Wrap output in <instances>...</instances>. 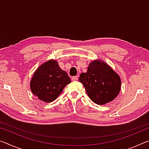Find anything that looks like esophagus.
<instances>
[{"label":"esophagus","mask_w":149,"mask_h":149,"mask_svg":"<svg viewBox=\"0 0 149 149\" xmlns=\"http://www.w3.org/2000/svg\"><path fill=\"white\" fill-rule=\"evenodd\" d=\"M78 79V76H74L72 77V81H77Z\"/></svg>","instance_id":"esophagus-1"}]
</instances>
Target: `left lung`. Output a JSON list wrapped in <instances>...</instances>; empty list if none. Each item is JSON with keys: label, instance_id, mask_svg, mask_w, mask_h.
<instances>
[{"label": "left lung", "instance_id": "1", "mask_svg": "<svg viewBox=\"0 0 149 149\" xmlns=\"http://www.w3.org/2000/svg\"><path fill=\"white\" fill-rule=\"evenodd\" d=\"M79 82L93 102L104 105L112 101L121 89L120 75L102 60L91 62L86 73H81Z\"/></svg>", "mask_w": 149, "mask_h": 149}]
</instances>
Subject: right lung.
<instances>
[{
    "label": "right lung",
    "mask_w": 149,
    "mask_h": 149,
    "mask_svg": "<svg viewBox=\"0 0 149 149\" xmlns=\"http://www.w3.org/2000/svg\"><path fill=\"white\" fill-rule=\"evenodd\" d=\"M71 82L66 72L60 68L54 59L47 60L39 65L30 81L33 94L45 102H51L61 94Z\"/></svg>",
    "instance_id": "1"
}]
</instances>
